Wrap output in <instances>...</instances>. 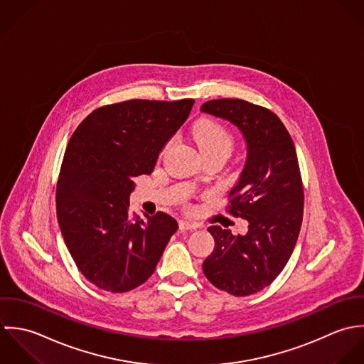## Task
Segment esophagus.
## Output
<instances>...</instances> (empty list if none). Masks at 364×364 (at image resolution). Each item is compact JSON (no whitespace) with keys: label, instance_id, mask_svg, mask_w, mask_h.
Returning a JSON list of instances; mask_svg holds the SVG:
<instances>
[{"label":"esophagus","instance_id":"esophagus-1","mask_svg":"<svg viewBox=\"0 0 364 364\" xmlns=\"http://www.w3.org/2000/svg\"><path fill=\"white\" fill-rule=\"evenodd\" d=\"M178 228H180V230H191V229H196L197 226L194 225V223H191V222H188V220H180L178 222Z\"/></svg>","mask_w":364,"mask_h":364}]
</instances>
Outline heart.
Instances as JSON below:
<instances>
[{"label":"heart","instance_id":"1","mask_svg":"<svg viewBox=\"0 0 364 364\" xmlns=\"http://www.w3.org/2000/svg\"><path fill=\"white\" fill-rule=\"evenodd\" d=\"M193 138L200 151L226 150L230 151L233 139L228 129L213 119H200L193 127Z\"/></svg>","mask_w":364,"mask_h":364}]
</instances>
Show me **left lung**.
Masks as SVG:
<instances>
[{
  "instance_id": "8db88e82",
  "label": "left lung",
  "mask_w": 364,
  "mask_h": 364,
  "mask_svg": "<svg viewBox=\"0 0 364 364\" xmlns=\"http://www.w3.org/2000/svg\"><path fill=\"white\" fill-rule=\"evenodd\" d=\"M201 111L233 124L247 147L245 167L229 194V211L247 220V232L235 236L210 226L215 247L203 263L217 289L245 296L270 286L295 247L304 211L296 151L280 118L267 108L222 98L205 102Z\"/></svg>"
}]
</instances>
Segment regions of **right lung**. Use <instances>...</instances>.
I'll return each mask as SVG.
<instances>
[{
	"instance_id": "add662e5",
	"label": "right lung",
	"mask_w": 364,
	"mask_h": 364,
	"mask_svg": "<svg viewBox=\"0 0 364 364\" xmlns=\"http://www.w3.org/2000/svg\"><path fill=\"white\" fill-rule=\"evenodd\" d=\"M193 105L191 98L129 100L92 111L74 131L58 181V220L75 266L98 289L144 284L177 230L164 213L131 215L129 197Z\"/></svg>"
}]
</instances>
